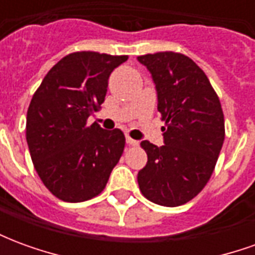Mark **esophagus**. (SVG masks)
<instances>
[{
	"label": "esophagus",
	"mask_w": 255,
	"mask_h": 255,
	"mask_svg": "<svg viewBox=\"0 0 255 255\" xmlns=\"http://www.w3.org/2000/svg\"><path fill=\"white\" fill-rule=\"evenodd\" d=\"M127 143H128V144H131V146H138L139 142H138V140H135V139H132V138H129V136H127Z\"/></svg>",
	"instance_id": "1"
}]
</instances>
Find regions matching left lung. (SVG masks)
<instances>
[{
    "instance_id": "1",
    "label": "left lung",
    "mask_w": 255,
    "mask_h": 255,
    "mask_svg": "<svg viewBox=\"0 0 255 255\" xmlns=\"http://www.w3.org/2000/svg\"><path fill=\"white\" fill-rule=\"evenodd\" d=\"M157 90L165 122L164 143L140 142L147 164L138 172L144 197L161 206H180L197 197L213 173L225 136L216 91L191 58L173 52L139 56Z\"/></svg>"
}]
</instances>
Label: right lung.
Returning <instances> with one entry per match:
<instances>
[{"instance_id": "1", "label": "right lung", "mask_w": 255, "mask_h": 255, "mask_svg": "<svg viewBox=\"0 0 255 255\" xmlns=\"http://www.w3.org/2000/svg\"><path fill=\"white\" fill-rule=\"evenodd\" d=\"M128 56L76 52L47 72L27 111L25 138L31 160L47 190L65 202L97 197L126 144L124 133L93 123L105 101L108 79Z\"/></svg>"}]
</instances>
